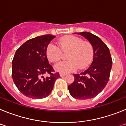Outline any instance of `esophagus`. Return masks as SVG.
I'll return each instance as SVG.
<instances>
[{"label":"esophagus","instance_id":"obj_1","mask_svg":"<svg viewBox=\"0 0 126 126\" xmlns=\"http://www.w3.org/2000/svg\"><path fill=\"white\" fill-rule=\"evenodd\" d=\"M65 75H66V74H64V73H60V76L61 77H64L65 76Z\"/></svg>","mask_w":126,"mask_h":126}]
</instances>
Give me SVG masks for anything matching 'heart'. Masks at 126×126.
Masks as SVG:
<instances>
[{
  "instance_id": "b5f03b06",
  "label": "heart",
  "mask_w": 126,
  "mask_h": 126,
  "mask_svg": "<svg viewBox=\"0 0 126 126\" xmlns=\"http://www.w3.org/2000/svg\"><path fill=\"white\" fill-rule=\"evenodd\" d=\"M58 47L51 43L48 45L46 55L51 62H58L62 53H66L67 61L59 62L54 67L55 71L67 73L84 69L91 63L93 57V48L88 42H83L81 38L74 36H67L57 41Z\"/></svg>"
}]
</instances>
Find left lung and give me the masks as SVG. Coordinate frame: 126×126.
Masks as SVG:
<instances>
[{
    "label": "left lung",
    "instance_id": "8db88e82",
    "mask_svg": "<svg viewBox=\"0 0 126 126\" xmlns=\"http://www.w3.org/2000/svg\"><path fill=\"white\" fill-rule=\"evenodd\" d=\"M87 39L93 48V61L88 69L74 74V81L68 86L73 98L86 100L94 98L104 89L110 78L112 60L109 48L97 36L89 32L77 33Z\"/></svg>",
    "mask_w": 126,
    "mask_h": 126
}]
</instances>
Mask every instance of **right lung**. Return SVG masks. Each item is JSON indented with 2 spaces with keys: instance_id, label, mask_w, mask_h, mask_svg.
<instances>
[{
  "instance_id": "obj_1",
  "label": "right lung",
  "mask_w": 126,
  "mask_h": 126,
  "mask_svg": "<svg viewBox=\"0 0 126 126\" xmlns=\"http://www.w3.org/2000/svg\"><path fill=\"white\" fill-rule=\"evenodd\" d=\"M55 36L45 34L30 39L16 50L12 61V76L20 92L33 99L45 98L50 94L59 73H54L48 63L46 50ZM48 74L50 77L44 78Z\"/></svg>"
}]
</instances>
